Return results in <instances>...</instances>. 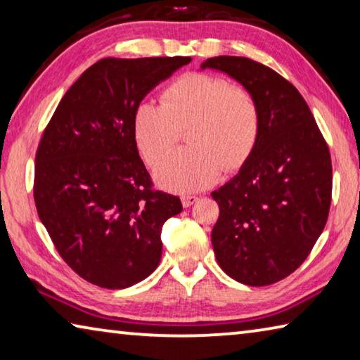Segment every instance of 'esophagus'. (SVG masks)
<instances>
[{
	"label": "esophagus",
	"instance_id": "obj_1",
	"mask_svg": "<svg viewBox=\"0 0 360 360\" xmlns=\"http://www.w3.org/2000/svg\"><path fill=\"white\" fill-rule=\"evenodd\" d=\"M181 202L184 208H188V206H192L198 202V197L197 195H182L181 197Z\"/></svg>",
	"mask_w": 360,
	"mask_h": 360
}]
</instances>
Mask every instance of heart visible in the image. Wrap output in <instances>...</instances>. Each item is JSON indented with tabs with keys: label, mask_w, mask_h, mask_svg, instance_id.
I'll list each match as a JSON object with an SVG mask.
<instances>
[{
	"label": "heart",
	"mask_w": 360,
	"mask_h": 360,
	"mask_svg": "<svg viewBox=\"0 0 360 360\" xmlns=\"http://www.w3.org/2000/svg\"><path fill=\"white\" fill-rule=\"evenodd\" d=\"M259 101L245 85L210 72H188L163 90L160 105L141 101L133 112V138L146 163L155 165L187 130V149L174 150L155 167L167 191L193 192L217 181L221 169H240L257 146Z\"/></svg>",
	"instance_id": "1"
}]
</instances>
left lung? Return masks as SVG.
<instances>
[{
    "label": "left lung",
    "mask_w": 360,
    "mask_h": 360,
    "mask_svg": "<svg viewBox=\"0 0 360 360\" xmlns=\"http://www.w3.org/2000/svg\"><path fill=\"white\" fill-rule=\"evenodd\" d=\"M227 72L259 101L257 146L240 173L211 197L219 219L211 241L235 281L270 285L294 273L326 227L332 202L328 146L300 92L246 57H214L202 70Z\"/></svg>",
    "instance_id": "1"
}]
</instances>
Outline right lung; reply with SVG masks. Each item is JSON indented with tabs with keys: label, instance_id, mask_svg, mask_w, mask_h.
<instances>
[{
	"label": "right lung",
	"instance_id": "1",
	"mask_svg": "<svg viewBox=\"0 0 360 360\" xmlns=\"http://www.w3.org/2000/svg\"><path fill=\"white\" fill-rule=\"evenodd\" d=\"M191 60H98L63 95L42 133L36 210L58 254L85 281L130 288L162 259V227L182 205L154 188L133 138V112Z\"/></svg>",
	"mask_w": 360,
	"mask_h": 360
}]
</instances>
